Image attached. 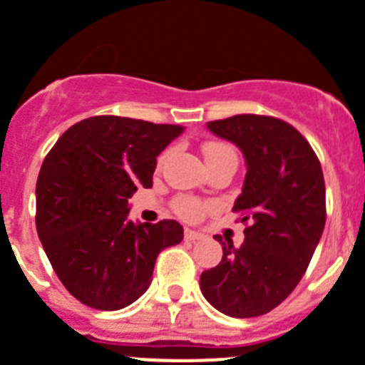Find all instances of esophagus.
<instances>
[{"label":"esophagus","instance_id":"obj_1","mask_svg":"<svg viewBox=\"0 0 365 365\" xmlns=\"http://www.w3.org/2000/svg\"><path fill=\"white\" fill-rule=\"evenodd\" d=\"M183 237H185L187 242H196V240L203 239V233L194 232V230H189V228H187V230H185V233H183Z\"/></svg>","mask_w":365,"mask_h":365}]
</instances>
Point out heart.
<instances>
[{
	"label": "heart",
	"instance_id": "obj_1",
	"mask_svg": "<svg viewBox=\"0 0 365 365\" xmlns=\"http://www.w3.org/2000/svg\"><path fill=\"white\" fill-rule=\"evenodd\" d=\"M203 155L205 160H207V165L219 164V162L225 160H237V153L230 144L219 143V140H210V143L203 144ZM168 153H164L160 157V164L165 160ZM173 210L180 215L185 221H197V219L203 217L208 210V203L197 200L194 196H187V194H180L173 200Z\"/></svg>",
	"mask_w": 365,
	"mask_h": 365
}]
</instances>
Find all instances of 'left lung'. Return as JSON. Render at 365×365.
Listing matches in <instances>:
<instances>
[{
    "label": "left lung",
    "mask_w": 365,
    "mask_h": 365,
    "mask_svg": "<svg viewBox=\"0 0 365 365\" xmlns=\"http://www.w3.org/2000/svg\"><path fill=\"white\" fill-rule=\"evenodd\" d=\"M242 150L246 180L233 212L246 225L244 242H222V260L201 272L210 305L232 317L271 312L296 289L327 222L321 162L292 125L271 115L240 114L207 123Z\"/></svg>",
    "instance_id": "left-lung-1"
}]
</instances>
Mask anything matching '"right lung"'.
<instances>
[{
    "label": "right lung",
    "instance_id": "add662e5",
    "mask_svg": "<svg viewBox=\"0 0 365 365\" xmlns=\"http://www.w3.org/2000/svg\"><path fill=\"white\" fill-rule=\"evenodd\" d=\"M182 132L180 125L94 115L66 130L46 155L35 226L58 280L83 305L128 307L150 287L158 253L182 242L173 219H128V200L153 185L157 157Z\"/></svg>",
    "mask_w": 365,
    "mask_h": 365
}]
</instances>
